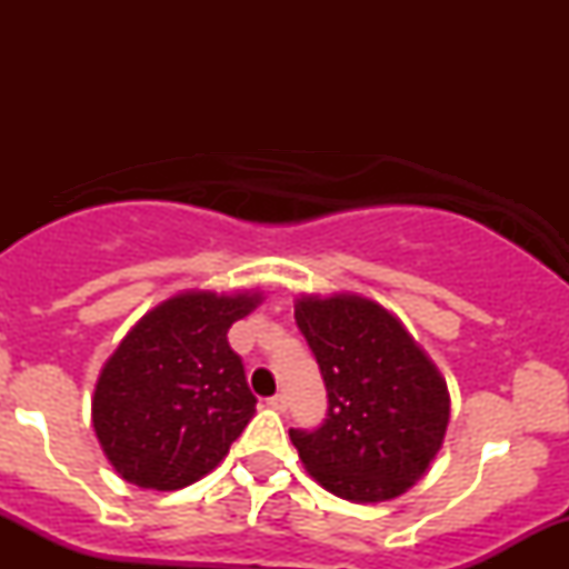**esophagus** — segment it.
Wrapping results in <instances>:
<instances>
[{
  "instance_id": "34e87169",
  "label": "esophagus",
  "mask_w": 569,
  "mask_h": 569,
  "mask_svg": "<svg viewBox=\"0 0 569 569\" xmlns=\"http://www.w3.org/2000/svg\"><path fill=\"white\" fill-rule=\"evenodd\" d=\"M267 403H270L272 409H278V411H286V407H289V398H286V393H276V396H270V398H267Z\"/></svg>"
}]
</instances>
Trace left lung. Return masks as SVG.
Wrapping results in <instances>:
<instances>
[{
	"instance_id": "left-lung-1",
	"label": "left lung",
	"mask_w": 569,
	"mask_h": 569,
	"mask_svg": "<svg viewBox=\"0 0 569 569\" xmlns=\"http://www.w3.org/2000/svg\"><path fill=\"white\" fill-rule=\"evenodd\" d=\"M299 331L321 369V428L289 436L318 485L352 502L393 500L428 471L449 426L447 382L401 321L371 299L302 297Z\"/></svg>"
}]
</instances>
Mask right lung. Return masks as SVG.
Here are the masks:
<instances>
[{
  "label": "right lung",
  "instance_id": "obj_1",
  "mask_svg": "<svg viewBox=\"0 0 569 569\" xmlns=\"http://www.w3.org/2000/svg\"><path fill=\"white\" fill-rule=\"evenodd\" d=\"M259 302L248 291L179 293L117 345L96 382L93 428L122 479L168 492L224 460L257 411L227 331Z\"/></svg>",
  "mask_w": 569,
  "mask_h": 569
}]
</instances>
